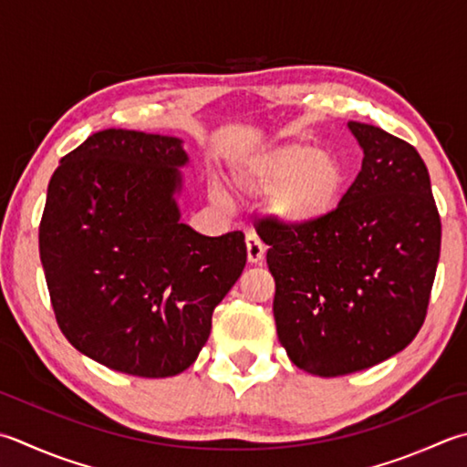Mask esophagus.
I'll return each mask as SVG.
<instances>
[{
  "mask_svg": "<svg viewBox=\"0 0 467 467\" xmlns=\"http://www.w3.org/2000/svg\"><path fill=\"white\" fill-rule=\"evenodd\" d=\"M246 257L249 263H261L265 257V244L254 233L246 234Z\"/></svg>",
  "mask_w": 467,
  "mask_h": 467,
  "instance_id": "obj_1",
  "label": "esophagus"
}]
</instances>
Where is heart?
Listing matches in <instances>:
<instances>
[{"mask_svg":"<svg viewBox=\"0 0 467 467\" xmlns=\"http://www.w3.org/2000/svg\"><path fill=\"white\" fill-rule=\"evenodd\" d=\"M234 184L246 196H269V213L283 226L309 231L340 208L348 171L317 145L285 141L244 153L236 161ZM214 194L226 200L221 188Z\"/></svg>","mask_w":467,"mask_h":467,"instance_id":"b5f03b06","label":"heart"}]
</instances>
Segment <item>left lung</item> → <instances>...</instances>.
<instances>
[{"instance_id":"left-lung-1","label":"left lung","mask_w":467,"mask_h":467,"mask_svg":"<svg viewBox=\"0 0 467 467\" xmlns=\"http://www.w3.org/2000/svg\"><path fill=\"white\" fill-rule=\"evenodd\" d=\"M362 170L336 214L309 231L267 221L277 336L297 368L316 377L370 368L413 342L425 322L441 221L425 161L413 145L348 121Z\"/></svg>"}]
</instances>
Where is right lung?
Here are the masks:
<instances>
[{
	"label": "right lung",
	"instance_id": "1",
	"mask_svg": "<svg viewBox=\"0 0 467 467\" xmlns=\"http://www.w3.org/2000/svg\"><path fill=\"white\" fill-rule=\"evenodd\" d=\"M186 163L178 137L105 130L50 178L40 259L57 322L78 352L117 372H184L244 269L241 231L204 236L180 223Z\"/></svg>",
	"mask_w": 467,
	"mask_h": 467
}]
</instances>
